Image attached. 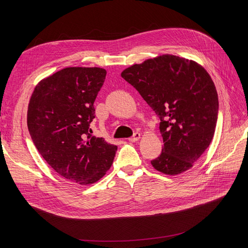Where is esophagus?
<instances>
[{
	"instance_id": "34e87169",
	"label": "esophagus",
	"mask_w": 248,
	"mask_h": 248,
	"mask_svg": "<svg viewBox=\"0 0 248 248\" xmlns=\"http://www.w3.org/2000/svg\"><path fill=\"white\" fill-rule=\"evenodd\" d=\"M140 133H135L132 138L128 139V140L132 141V142H136V141H138L140 140Z\"/></svg>"
}]
</instances>
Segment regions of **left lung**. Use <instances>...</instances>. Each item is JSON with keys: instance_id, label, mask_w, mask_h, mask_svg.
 I'll list each match as a JSON object with an SVG mask.
<instances>
[{"instance_id": "8db88e82", "label": "left lung", "mask_w": 248, "mask_h": 248, "mask_svg": "<svg viewBox=\"0 0 248 248\" xmlns=\"http://www.w3.org/2000/svg\"><path fill=\"white\" fill-rule=\"evenodd\" d=\"M160 119L164 148L153 167L167 175L183 173L209 147L217 124L215 85L198 63L162 55L122 72Z\"/></svg>"}]
</instances>
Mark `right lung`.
Returning a JSON list of instances; mask_svg holds the SVG:
<instances>
[{
	"instance_id": "obj_1",
	"label": "right lung",
	"mask_w": 248,
	"mask_h": 248,
	"mask_svg": "<svg viewBox=\"0 0 248 248\" xmlns=\"http://www.w3.org/2000/svg\"><path fill=\"white\" fill-rule=\"evenodd\" d=\"M107 70L67 67L41 80L31 96L27 124L43 159L63 178L80 185L109 170L117 147L91 136L93 103Z\"/></svg>"
}]
</instances>
